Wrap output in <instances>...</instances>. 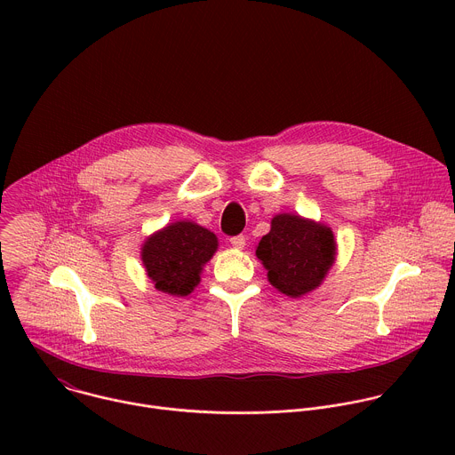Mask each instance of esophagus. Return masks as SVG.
<instances>
[{"mask_svg":"<svg viewBox=\"0 0 455 455\" xmlns=\"http://www.w3.org/2000/svg\"><path fill=\"white\" fill-rule=\"evenodd\" d=\"M230 244H232L234 248L241 250V248H244V244H246V237H244L243 234H239V235H234V237H230Z\"/></svg>","mask_w":455,"mask_h":455,"instance_id":"1","label":"esophagus"}]
</instances>
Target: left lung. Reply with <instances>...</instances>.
Returning <instances> with one entry per match:
<instances>
[{
	"instance_id": "1",
	"label": "left lung",
	"mask_w": 455,
	"mask_h": 455,
	"mask_svg": "<svg viewBox=\"0 0 455 455\" xmlns=\"http://www.w3.org/2000/svg\"><path fill=\"white\" fill-rule=\"evenodd\" d=\"M268 270V281L288 297H300L315 290L335 261V237L331 228L279 214L272 230L255 250Z\"/></svg>"
}]
</instances>
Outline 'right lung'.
<instances>
[{
    "instance_id": "1",
    "label": "right lung",
    "mask_w": 455,
    "mask_h": 455,
    "mask_svg": "<svg viewBox=\"0 0 455 455\" xmlns=\"http://www.w3.org/2000/svg\"><path fill=\"white\" fill-rule=\"evenodd\" d=\"M216 248L218 237L211 230L190 221H176L146 241L142 261L156 290L185 297L198 286L202 267Z\"/></svg>"
}]
</instances>
